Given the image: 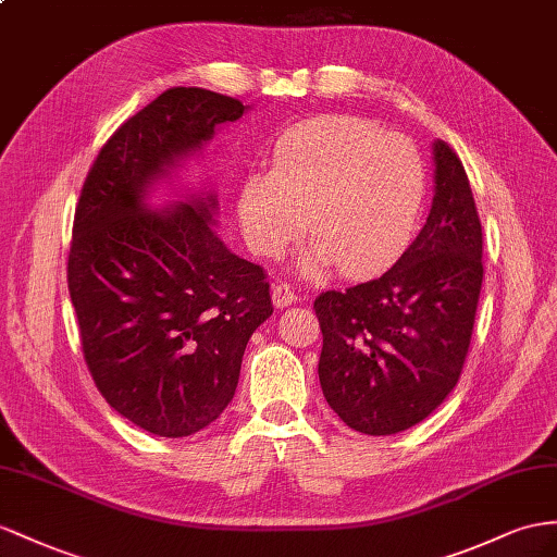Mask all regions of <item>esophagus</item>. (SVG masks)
<instances>
[{
  "label": "esophagus",
  "instance_id": "34e87169",
  "mask_svg": "<svg viewBox=\"0 0 557 557\" xmlns=\"http://www.w3.org/2000/svg\"><path fill=\"white\" fill-rule=\"evenodd\" d=\"M296 301H298V296L289 287V284H275V287H273V304L277 308H287V306H292Z\"/></svg>",
  "mask_w": 557,
  "mask_h": 557
}]
</instances>
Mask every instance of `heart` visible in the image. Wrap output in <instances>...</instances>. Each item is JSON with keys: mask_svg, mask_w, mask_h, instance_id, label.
I'll return each mask as SVG.
<instances>
[{"mask_svg": "<svg viewBox=\"0 0 557 557\" xmlns=\"http://www.w3.org/2000/svg\"><path fill=\"white\" fill-rule=\"evenodd\" d=\"M428 195L419 148L403 134L352 115L289 126L273 146V169L239 181L237 216L249 247L277 259L308 231V277L338 263L346 275L393 265L417 237Z\"/></svg>", "mask_w": 557, "mask_h": 557, "instance_id": "1", "label": "heart"}]
</instances>
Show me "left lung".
I'll list each match as a JSON object with an SVG mask.
<instances>
[{"instance_id": "left-lung-1", "label": "left lung", "mask_w": 557, "mask_h": 557, "mask_svg": "<svg viewBox=\"0 0 557 557\" xmlns=\"http://www.w3.org/2000/svg\"><path fill=\"white\" fill-rule=\"evenodd\" d=\"M482 223L466 169L435 143V197L417 239L381 277L322 292L320 386L346 425L393 435L454 391L482 289Z\"/></svg>"}]
</instances>
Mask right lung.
<instances>
[{
    "mask_svg": "<svg viewBox=\"0 0 557 557\" xmlns=\"http://www.w3.org/2000/svg\"><path fill=\"white\" fill-rule=\"evenodd\" d=\"M242 112L216 91L166 89L103 143L75 209L67 289L84 362L112 409L160 437L221 417L247 341L273 315L265 270L209 227L213 195L162 213L140 207L154 176Z\"/></svg>",
    "mask_w": 557,
    "mask_h": 557,
    "instance_id": "add662e5",
    "label": "right lung"
}]
</instances>
